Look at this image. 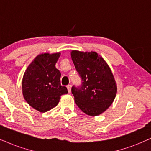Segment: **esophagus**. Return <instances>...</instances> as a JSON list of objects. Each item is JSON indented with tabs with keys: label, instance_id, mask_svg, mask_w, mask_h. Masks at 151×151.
I'll use <instances>...</instances> for the list:
<instances>
[{
	"label": "esophagus",
	"instance_id": "esophagus-1",
	"mask_svg": "<svg viewBox=\"0 0 151 151\" xmlns=\"http://www.w3.org/2000/svg\"><path fill=\"white\" fill-rule=\"evenodd\" d=\"M71 88H72V86L71 85H68V86H67V88H68V93L71 92Z\"/></svg>",
	"mask_w": 151,
	"mask_h": 151
}]
</instances>
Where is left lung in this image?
Instances as JSON below:
<instances>
[{
  "instance_id": "obj_1",
  "label": "left lung",
  "mask_w": 151,
  "mask_h": 151,
  "mask_svg": "<svg viewBox=\"0 0 151 151\" xmlns=\"http://www.w3.org/2000/svg\"><path fill=\"white\" fill-rule=\"evenodd\" d=\"M71 56L81 79V85L72 87L75 103L88 115H100L109 107L116 97L117 87L113 74L97 53L72 51Z\"/></svg>"
}]
</instances>
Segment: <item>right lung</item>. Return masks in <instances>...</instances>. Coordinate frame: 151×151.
Instances as JSON below:
<instances>
[{
	"instance_id": "1",
	"label": "right lung",
	"mask_w": 151,
	"mask_h": 151,
	"mask_svg": "<svg viewBox=\"0 0 151 151\" xmlns=\"http://www.w3.org/2000/svg\"><path fill=\"white\" fill-rule=\"evenodd\" d=\"M60 53H42L35 58L25 72L22 81L23 95L30 106L46 112L55 107L62 95L68 93L60 84V72L55 65Z\"/></svg>"
}]
</instances>
